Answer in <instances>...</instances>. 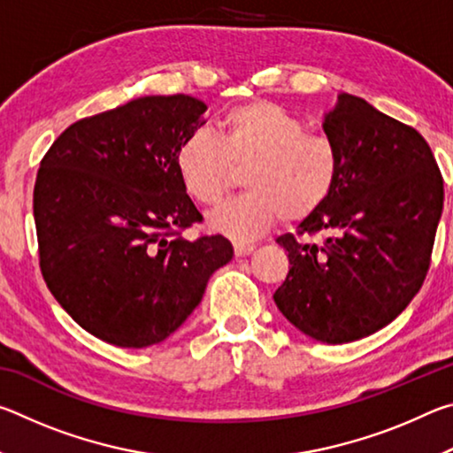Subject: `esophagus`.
<instances>
[{
	"label": "esophagus",
	"mask_w": 453,
	"mask_h": 453,
	"mask_svg": "<svg viewBox=\"0 0 453 453\" xmlns=\"http://www.w3.org/2000/svg\"><path fill=\"white\" fill-rule=\"evenodd\" d=\"M254 250H256L254 243H240V242L234 243V251L237 257H245V256L254 254Z\"/></svg>",
	"instance_id": "obj_1"
}]
</instances>
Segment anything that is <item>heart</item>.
<instances>
[{
  "instance_id": "b5f03b06",
  "label": "heart",
  "mask_w": 453,
  "mask_h": 453,
  "mask_svg": "<svg viewBox=\"0 0 453 453\" xmlns=\"http://www.w3.org/2000/svg\"><path fill=\"white\" fill-rule=\"evenodd\" d=\"M175 170L186 194L218 205L245 170L248 194L213 211L208 226L235 242H250L280 218L288 224L313 216L340 178V151L327 135L265 99L232 107L219 121V140L205 129L189 134L175 151Z\"/></svg>"
}]
</instances>
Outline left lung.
Segmentation results:
<instances>
[{
  "label": "left lung",
  "instance_id": "1",
  "mask_svg": "<svg viewBox=\"0 0 453 453\" xmlns=\"http://www.w3.org/2000/svg\"><path fill=\"white\" fill-rule=\"evenodd\" d=\"M340 178L321 208L278 237L289 272L273 302L311 340L349 343L386 327L426 280L443 210V180L416 129L340 94L324 116Z\"/></svg>",
  "mask_w": 453,
  "mask_h": 453
}]
</instances>
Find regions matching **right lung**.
I'll return each mask as SVG.
<instances>
[{
	"label": "right lung",
	"instance_id": "obj_1",
	"mask_svg": "<svg viewBox=\"0 0 453 453\" xmlns=\"http://www.w3.org/2000/svg\"><path fill=\"white\" fill-rule=\"evenodd\" d=\"M191 96H145L80 119L45 153L34 188L40 267L73 321L111 346L164 342L234 257L224 235L181 237L202 221L175 151L205 124Z\"/></svg>",
	"mask_w": 453,
	"mask_h": 453
}]
</instances>
